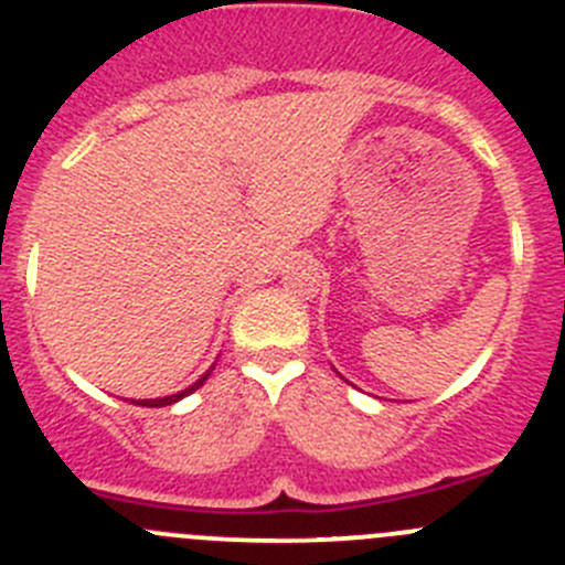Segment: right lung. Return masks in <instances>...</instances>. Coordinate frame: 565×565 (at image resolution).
I'll list each match as a JSON object with an SVG mask.
<instances>
[{
    "mask_svg": "<svg viewBox=\"0 0 565 565\" xmlns=\"http://www.w3.org/2000/svg\"><path fill=\"white\" fill-rule=\"evenodd\" d=\"M212 372V370H210ZM210 372H204V375L199 377V381L193 383V386L190 388H184V392H179V394H171V397H157V399H140V405H149V408H162V405H171V403H177V399H182L184 394H190V392H195V388L201 386V383L206 381V377H210ZM131 403H135V399H131Z\"/></svg>",
    "mask_w": 565,
    "mask_h": 565,
    "instance_id": "right-lung-1",
    "label": "right lung"
}]
</instances>
